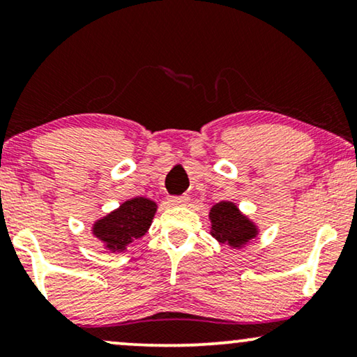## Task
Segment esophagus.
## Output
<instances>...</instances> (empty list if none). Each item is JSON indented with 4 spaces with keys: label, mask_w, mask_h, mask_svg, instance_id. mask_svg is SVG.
Returning <instances> with one entry per match:
<instances>
[{
    "label": "esophagus",
    "mask_w": 357,
    "mask_h": 357,
    "mask_svg": "<svg viewBox=\"0 0 357 357\" xmlns=\"http://www.w3.org/2000/svg\"><path fill=\"white\" fill-rule=\"evenodd\" d=\"M169 202L175 204V206H182V204H187L190 202L188 195H180V197H170Z\"/></svg>",
    "instance_id": "esophagus-1"
}]
</instances>
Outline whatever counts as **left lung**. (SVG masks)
<instances>
[{"label":"left lung","instance_id":"left-lung-1","mask_svg":"<svg viewBox=\"0 0 357 357\" xmlns=\"http://www.w3.org/2000/svg\"><path fill=\"white\" fill-rule=\"evenodd\" d=\"M209 219L213 224L211 236L224 245L241 247L257 236L255 226L243 218L232 203L221 202L214 204Z\"/></svg>","mask_w":357,"mask_h":357}]
</instances>
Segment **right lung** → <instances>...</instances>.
Here are the masks:
<instances>
[{
    "mask_svg": "<svg viewBox=\"0 0 357 357\" xmlns=\"http://www.w3.org/2000/svg\"><path fill=\"white\" fill-rule=\"evenodd\" d=\"M155 213V203L146 198L125 202L116 211L94 224V236L112 252L125 250L135 238L144 236Z\"/></svg>",
    "mask_w": 357,
    "mask_h": 357,
    "instance_id": "add662e5",
    "label": "right lung"
}]
</instances>
